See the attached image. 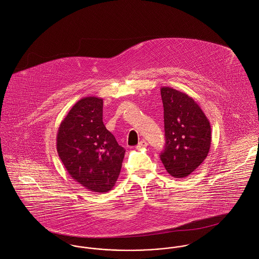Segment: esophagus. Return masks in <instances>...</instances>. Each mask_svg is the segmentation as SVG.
Here are the masks:
<instances>
[{"label": "esophagus", "instance_id": "34e87169", "mask_svg": "<svg viewBox=\"0 0 259 259\" xmlns=\"http://www.w3.org/2000/svg\"><path fill=\"white\" fill-rule=\"evenodd\" d=\"M147 147H148V143H147L146 141H141V142L138 144L137 148H138V149H142V148H147Z\"/></svg>", "mask_w": 259, "mask_h": 259}]
</instances>
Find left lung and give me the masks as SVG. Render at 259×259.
<instances>
[{"mask_svg":"<svg viewBox=\"0 0 259 259\" xmlns=\"http://www.w3.org/2000/svg\"><path fill=\"white\" fill-rule=\"evenodd\" d=\"M165 147L160 159L166 171L185 179L206 158L211 145L209 120L197 103L185 93L160 88Z\"/></svg>","mask_w":259,"mask_h":259,"instance_id":"8db88e82","label":"left lung"}]
</instances>
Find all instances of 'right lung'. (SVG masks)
Returning <instances> with one entry per match:
<instances>
[{
	"label": "right lung",
	"instance_id": "1",
	"mask_svg": "<svg viewBox=\"0 0 259 259\" xmlns=\"http://www.w3.org/2000/svg\"><path fill=\"white\" fill-rule=\"evenodd\" d=\"M57 150L76 183L94 192L112 189L125 149L104 124L103 99L87 97L74 104L59 126Z\"/></svg>",
	"mask_w": 259,
	"mask_h": 259
}]
</instances>
